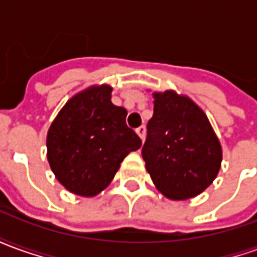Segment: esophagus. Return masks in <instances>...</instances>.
Returning <instances> with one entry per match:
<instances>
[{
    "label": "esophagus",
    "mask_w": 257,
    "mask_h": 257,
    "mask_svg": "<svg viewBox=\"0 0 257 257\" xmlns=\"http://www.w3.org/2000/svg\"><path fill=\"white\" fill-rule=\"evenodd\" d=\"M136 134H138V136H139V138L142 140L145 139V135H146V128H145V126H139V128L136 129Z\"/></svg>",
    "instance_id": "1"
}]
</instances>
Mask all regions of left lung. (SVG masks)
Instances as JSON below:
<instances>
[{"instance_id": "left-lung-1", "label": "left lung", "mask_w": 257, "mask_h": 257, "mask_svg": "<svg viewBox=\"0 0 257 257\" xmlns=\"http://www.w3.org/2000/svg\"><path fill=\"white\" fill-rule=\"evenodd\" d=\"M154 114L142 149L157 190L182 201L208 189L221 167V145L201 107L175 90L153 92Z\"/></svg>"}]
</instances>
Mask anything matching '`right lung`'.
<instances>
[{
	"instance_id": "1",
	"label": "right lung",
	"mask_w": 257,
	"mask_h": 257,
	"mask_svg": "<svg viewBox=\"0 0 257 257\" xmlns=\"http://www.w3.org/2000/svg\"><path fill=\"white\" fill-rule=\"evenodd\" d=\"M110 85H92L68 99L47 135V158L70 193L95 197L142 140L126 126L128 111L111 103Z\"/></svg>"
}]
</instances>
